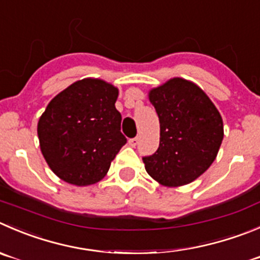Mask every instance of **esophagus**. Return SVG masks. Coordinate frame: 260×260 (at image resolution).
Wrapping results in <instances>:
<instances>
[{"label": "esophagus", "instance_id": "34e87169", "mask_svg": "<svg viewBox=\"0 0 260 260\" xmlns=\"http://www.w3.org/2000/svg\"><path fill=\"white\" fill-rule=\"evenodd\" d=\"M138 143H139V138H133V139H128V145L133 148L137 147Z\"/></svg>", "mask_w": 260, "mask_h": 260}]
</instances>
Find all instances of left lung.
Returning a JSON list of instances; mask_svg holds the SVG:
<instances>
[{
    "mask_svg": "<svg viewBox=\"0 0 260 260\" xmlns=\"http://www.w3.org/2000/svg\"><path fill=\"white\" fill-rule=\"evenodd\" d=\"M159 118V147L143 157L145 170L165 186L190 184L209 169L223 139L216 106L197 85L174 78L149 91Z\"/></svg>",
    "mask_w": 260,
    "mask_h": 260,
    "instance_id": "obj_1",
    "label": "left lung"
}]
</instances>
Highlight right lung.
<instances>
[{"mask_svg":"<svg viewBox=\"0 0 260 260\" xmlns=\"http://www.w3.org/2000/svg\"><path fill=\"white\" fill-rule=\"evenodd\" d=\"M118 89L101 79H83L58 93L38 121L42 154L61 180L76 186L101 181L126 144Z\"/></svg>","mask_w":260,"mask_h":260,"instance_id":"right-lung-1","label":"right lung"}]
</instances>
